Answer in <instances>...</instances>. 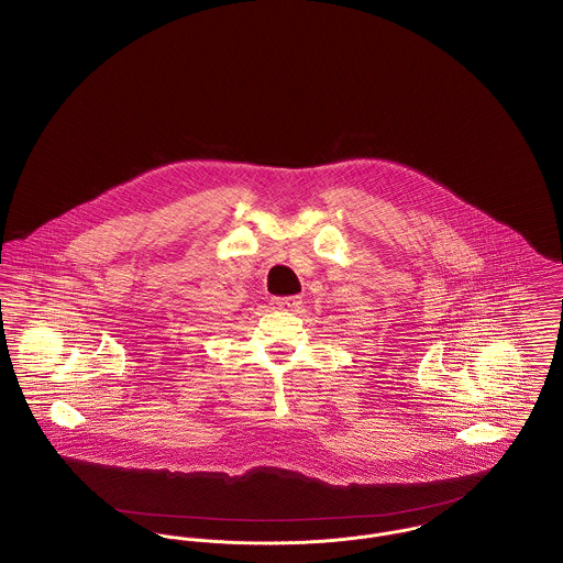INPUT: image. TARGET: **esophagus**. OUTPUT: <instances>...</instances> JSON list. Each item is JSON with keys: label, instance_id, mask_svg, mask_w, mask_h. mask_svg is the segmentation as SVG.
Masks as SVG:
<instances>
[{"label": "esophagus", "instance_id": "1", "mask_svg": "<svg viewBox=\"0 0 563 563\" xmlns=\"http://www.w3.org/2000/svg\"><path fill=\"white\" fill-rule=\"evenodd\" d=\"M301 297L299 295H290V297H273L271 306L273 310H297L301 306Z\"/></svg>", "mask_w": 563, "mask_h": 563}]
</instances>
